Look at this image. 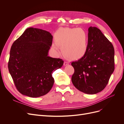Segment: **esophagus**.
<instances>
[{"instance_id": "obj_1", "label": "esophagus", "mask_w": 124, "mask_h": 124, "mask_svg": "<svg viewBox=\"0 0 124 124\" xmlns=\"http://www.w3.org/2000/svg\"><path fill=\"white\" fill-rule=\"evenodd\" d=\"M68 64H69V62H67V61H65L64 63V66H66V65H68Z\"/></svg>"}]
</instances>
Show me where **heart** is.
I'll use <instances>...</instances> for the list:
<instances>
[{
  "label": "heart",
  "mask_w": 124,
  "mask_h": 124,
  "mask_svg": "<svg viewBox=\"0 0 124 124\" xmlns=\"http://www.w3.org/2000/svg\"><path fill=\"white\" fill-rule=\"evenodd\" d=\"M55 38L56 42L52 48L58 54L60 52L59 46L64 54L72 59L82 57L87 50L88 36L82 28H60L55 33Z\"/></svg>",
  "instance_id": "1"
}]
</instances>
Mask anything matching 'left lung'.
<instances>
[{"label":"left lung","instance_id":"1","mask_svg":"<svg viewBox=\"0 0 124 124\" xmlns=\"http://www.w3.org/2000/svg\"><path fill=\"white\" fill-rule=\"evenodd\" d=\"M113 45L96 27L88 29L87 50L79 60L72 62L74 86L86 94L101 92L108 83L115 69Z\"/></svg>","mask_w":124,"mask_h":124}]
</instances>
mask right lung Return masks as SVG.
<instances>
[{"label":"right lung","mask_w":124,"mask_h":124,"mask_svg":"<svg viewBox=\"0 0 124 124\" xmlns=\"http://www.w3.org/2000/svg\"><path fill=\"white\" fill-rule=\"evenodd\" d=\"M52 40L49 31L29 28L13 43L8 68L22 94L40 97L48 93L53 86L52 73L62 66L64 61L48 56Z\"/></svg>","instance_id":"right-lung-1"}]
</instances>
